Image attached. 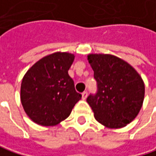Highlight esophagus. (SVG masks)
Here are the masks:
<instances>
[{
    "label": "esophagus",
    "mask_w": 156,
    "mask_h": 156,
    "mask_svg": "<svg viewBox=\"0 0 156 156\" xmlns=\"http://www.w3.org/2000/svg\"><path fill=\"white\" fill-rule=\"evenodd\" d=\"M87 91H84V92H82V98L83 99H85V98H87Z\"/></svg>",
    "instance_id": "esophagus-1"
}]
</instances>
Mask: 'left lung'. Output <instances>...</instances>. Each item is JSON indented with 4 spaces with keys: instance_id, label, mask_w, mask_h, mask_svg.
Instances as JSON below:
<instances>
[{
    "instance_id": "obj_1",
    "label": "left lung",
    "mask_w": 156,
    "mask_h": 156,
    "mask_svg": "<svg viewBox=\"0 0 156 156\" xmlns=\"http://www.w3.org/2000/svg\"><path fill=\"white\" fill-rule=\"evenodd\" d=\"M98 90L86 99L100 124L124 127L138 115L143 104L145 85L139 73L121 58L109 54H90Z\"/></svg>"
}]
</instances>
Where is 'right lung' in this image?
Wrapping results in <instances>:
<instances>
[{"mask_svg":"<svg viewBox=\"0 0 156 156\" xmlns=\"http://www.w3.org/2000/svg\"><path fill=\"white\" fill-rule=\"evenodd\" d=\"M75 56L55 52L37 61L24 75L21 102L27 115L41 126H56L71 114L82 95L68 71Z\"/></svg>","mask_w":156,"mask_h":156,"instance_id":"right-lung-1","label":"right lung"}]
</instances>
